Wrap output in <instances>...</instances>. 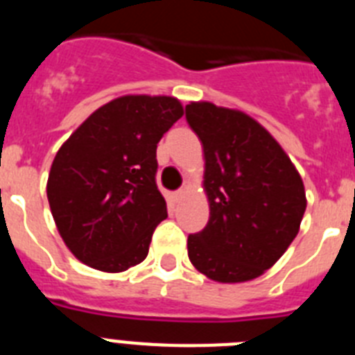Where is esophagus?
Returning <instances> with one entry per match:
<instances>
[{
  "instance_id": "obj_1",
  "label": "esophagus",
  "mask_w": 355,
  "mask_h": 355,
  "mask_svg": "<svg viewBox=\"0 0 355 355\" xmlns=\"http://www.w3.org/2000/svg\"><path fill=\"white\" fill-rule=\"evenodd\" d=\"M188 188H190V184H184V187L181 188V190H178V192H175V197H178V199H181V197H183L184 193H187Z\"/></svg>"
}]
</instances>
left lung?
<instances>
[{
    "instance_id": "left-lung-1",
    "label": "left lung",
    "mask_w": 355,
    "mask_h": 355,
    "mask_svg": "<svg viewBox=\"0 0 355 355\" xmlns=\"http://www.w3.org/2000/svg\"><path fill=\"white\" fill-rule=\"evenodd\" d=\"M205 155L209 220L188 236V258L216 283L265 274L300 229L307 199L290 156L256 119L209 101L187 105Z\"/></svg>"
}]
</instances>
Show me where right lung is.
I'll use <instances>...</instances> for the list:
<instances>
[{
  "instance_id": "1",
  "label": "right lung",
  "mask_w": 355,
  "mask_h": 355,
  "mask_svg": "<svg viewBox=\"0 0 355 355\" xmlns=\"http://www.w3.org/2000/svg\"><path fill=\"white\" fill-rule=\"evenodd\" d=\"M184 110L172 96L128 94L90 114L51 163L48 200L74 258L117 274L147 258L167 202L156 187V147Z\"/></svg>"
}]
</instances>
